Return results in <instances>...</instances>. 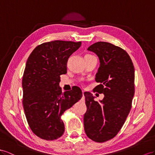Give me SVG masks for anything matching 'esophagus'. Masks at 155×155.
I'll return each mask as SVG.
<instances>
[{
  "mask_svg": "<svg viewBox=\"0 0 155 155\" xmlns=\"http://www.w3.org/2000/svg\"><path fill=\"white\" fill-rule=\"evenodd\" d=\"M84 91H82V100H84V99H85L84 96Z\"/></svg>",
  "mask_w": 155,
  "mask_h": 155,
  "instance_id": "obj_1",
  "label": "esophagus"
}]
</instances>
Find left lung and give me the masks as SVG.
Instances as JSON below:
<instances>
[{
  "label": "left lung",
  "mask_w": 155,
  "mask_h": 155,
  "mask_svg": "<svg viewBox=\"0 0 155 155\" xmlns=\"http://www.w3.org/2000/svg\"><path fill=\"white\" fill-rule=\"evenodd\" d=\"M88 51L96 54L100 67L95 90L104 94L102 100L85 92L87 110L84 115L85 132L91 140L104 142L120 131L132 107L134 96V67L126 51L106 42L93 44Z\"/></svg>",
  "instance_id": "8db88e82"
}]
</instances>
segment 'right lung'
<instances>
[{"mask_svg":"<svg viewBox=\"0 0 155 155\" xmlns=\"http://www.w3.org/2000/svg\"><path fill=\"white\" fill-rule=\"evenodd\" d=\"M81 46V42H45L27 59L22 79L23 109L30 128L43 140L62 136L65 126L61 115L82 96L78 86L63 94L59 86L60 75L67 73L68 58Z\"/></svg>","mask_w":155,"mask_h":155,"instance_id":"1","label":"right lung"}]
</instances>
